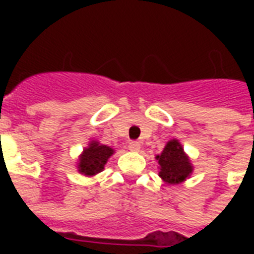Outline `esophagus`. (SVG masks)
<instances>
[{
	"mask_svg": "<svg viewBox=\"0 0 254 254\" xmlns=\"http://www.w3.org/2000/svg\"><path fill=\"white\" fill-rule=\"evenodd\" d=\"M129 150L131 151H139L141 150V143L137 142V141H131V142H129Z\"/></svg>",
	"mask_w": 254,
	"mask_h": 254,
	"instance_id": "34e87169",
	"label": "esophagus"
}]
</instances>
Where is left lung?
Returning <instances> with one entry per match:
<instances>
[{
	"mask_svg": "<svg viewBox=\"0 0 254 254\" xmlns=\"http://www.w3.org/2000/svg\"><path fill=\"white\" fill-rule=\"evenodd\" d=\"M155 159L159 165V178L166 185H179L191 177L193 171L191 159L177 138L170 139L162 153L157 155Z\"/></svg>",
	"mask_w": 254,
	"mask_h": 254,
	"instance_id": "8db88e82",
	"label": "left lung"
}]
</instances>
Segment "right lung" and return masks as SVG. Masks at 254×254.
I'll use <instances>...</instances> for the list:
<instances>
[{"mask_svg":"<svg viewBox=\"0 0 254 254\" xmlns=\"http://www.w3.org/2000/svg\"><path fill=\"white\" fill-rule=\"evenodd\" d=\"M115 153V149H112L111 146L103 145L96 139H91L88 146L83 149V153L77 158V171L85 177H95L103 171L108 159Z\"/></svg>","mask_w":254,"mask_h":254,"instance_id":"add662e5","label":"right lung"}]
</instances>
